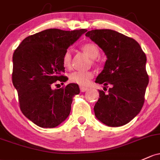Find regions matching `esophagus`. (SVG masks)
<instances>
[{"label":"esophagus","mask_w":160,"mask_h":160,"mask_svg":"<svg viewBox=\"0 0 160 160\" xmlns=\"http://www.w3.org/2000/svg\"><path fill=\"white\" fill-rule=\"evenodd\" d=\"M88 88H86V87H83V86H80V90H81V92H86V91L88 90Z\"/></svg>","instance_id":"34e87169"}]
</instances>
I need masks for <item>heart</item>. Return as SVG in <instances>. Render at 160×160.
I'll return each instance as SVG.
<instances>
[{
	"label": "heart",
	"mask_w": 160,
	"mask_h": 160,
	"mask_svg": "<svg viewBox=\"0 0 160 160\" xmlns=\"http://www.w3.org/2000/svg\"><path fill=\"white\" fill-rule=\"evenodd\" d=\"M82 51L85 52L92 59H96L100 54L98 47L93 42H88L82 46ZM62 64L66 68H69L72 64V53L70 50H67L62 57ZM94 74L92 72L75 71L70 74L69 80L73 83L80 85H85L93 78Z\"/></svg>",
	"instance_id": "b5f03b06"
}]
</instances>
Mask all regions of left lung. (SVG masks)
I'll use <instances>...</instances> for the list:
<instances>
[{
  "mask_svg": "<svg viewBox=\"0 0 160 160\" xmlns=\"http://www.w3.org/2000/svg\"><path fill=\"white\" fill-rule=\"evenodd\" d=\"M107 56L95 82L111 88L99 91L94 114L109 127L125 125L140 113L149 82L147 56L135 39L112 30H93L85 33ZM105 88V87H104Z\"/></svg>",
  "mask_w": 160,
  "mask_h": 160,
  "instance_id": "obj_1",
  "label": "left lung"
}]
</instances>
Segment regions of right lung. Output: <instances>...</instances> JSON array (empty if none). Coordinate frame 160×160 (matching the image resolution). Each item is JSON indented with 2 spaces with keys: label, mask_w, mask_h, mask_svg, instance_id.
<instances>
[{
  "label": "right lung",
  "mask_w": 160,
  "mask_h": 160,
  "mask_svg": "<svg viewBox=\"0 0 160 160\" xmlns=\"http://www.w3.org/2000/svg\"><path fill=\"white\" fill-rule=\"evenodd\" d=\"M86 31L48 29L27 37L13 52L12 80L20 110L40 128H56L70 114L72 97L80 92L78 85L70 83L59 89L52 85L56 81L66 82L62 75V57Z\"/></svg>",
  "instance_id": "1"
}]
</instances>
